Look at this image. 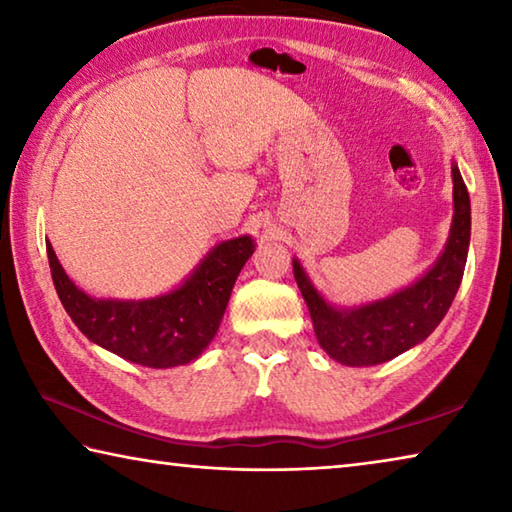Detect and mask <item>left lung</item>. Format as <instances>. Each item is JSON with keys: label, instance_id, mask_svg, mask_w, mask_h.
Returning <instances> with one entry per match:
<instances>
[{"label": "left lung", "instance_id": "8db88e82", "mask_svg": "<svg viewBox=\"0 0 512 512\" xmlns=\"http://www.w3.org/2000/svg\"><path fill=\"white\" fill-rule=\"evenodd\" d=\"M452 176L454 223L445 253L409 289L366 307L341 311L318 296L300 264L293 262V275L309 307L320 348L343 366H377L397 357L427 339L452 307L470 246V194L458 167L452 169Z\"/></svg>", "mask_w": 512, "mask_h": 512}]
</instances>
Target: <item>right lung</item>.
Returning <instances> with one entry per match:
<instances>
[{"label":"right lung","mask_w":512,"mask_h":512,"mask_svg":"<svg viewBox=\"0 0 512 512\" xmlns=\"http://www.w3.org/2000/svg\"><path fill=\"white\" fill-rule=\"evenodd\" d=\"M253 248L250 237L223 241L183 287L140 302L85 296L58 264L51 244L47 257L60 302L92 343L140 366L171 368L194 361L210 345Z\"/></svg>","instance_id":"add662e5"}]
</instances>
